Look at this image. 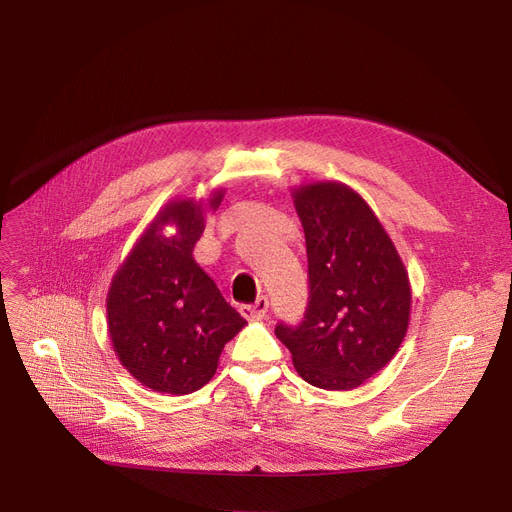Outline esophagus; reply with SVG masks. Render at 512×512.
<instances>
[{"label":"esophagus","mask_w":512,"mask_h":512,"mask_svg":"<svg viewBox=\"0 0 512 512\" xmlns=\"http://www.w3.org/2000/svg\"><path fill=\"white\" fill-rule=\"evenodd\" d=\"M269 312V299L267 297H258L254 305H241V314L247 320H262Z\"/></svg>","instance_id":"esophagus-1"}]
</instances>
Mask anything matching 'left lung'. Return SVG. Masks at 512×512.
Here are the masks:
<instances>
[{"mask_svg":"<svg viewBox=\"0 0 512 512\" xmlns=\"http://www.w3.org/2000/svg\"><path fill=\"white\" fill-rule=\"evenodd\" d=\"M305 232L309 303L299 327L277 324L297 374L318 389L352 391L404 342L412 288L397 247L359 192L339 181L292 190Z\"/></svg>","mask_w":512,"mask_h":512,"instance_id":"obj_1","label":"left lung"}]
</instances>
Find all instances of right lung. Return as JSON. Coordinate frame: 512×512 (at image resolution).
I'll return each mask as SVG.
<instances>
[{
	"instance_id": "1",
	"label": "right lung",
	"mask_w": 512,
	"mask_h": 512,
	"mask_svg": "<svg viewBox=\"0 0 512 512\" xmlns=\"http://www.w3.org/2000/svg\"><path fill=\"white\" fill-rule=\"evenodd\" d=\"M207 203L177 198L153 218L106 294V324L119 363L151 391L188 395L213 378L220 354L245 320L198 267L192 252L205 230ZM166 227H173L170 236Z\"/></svg>"
}]
</instances>
